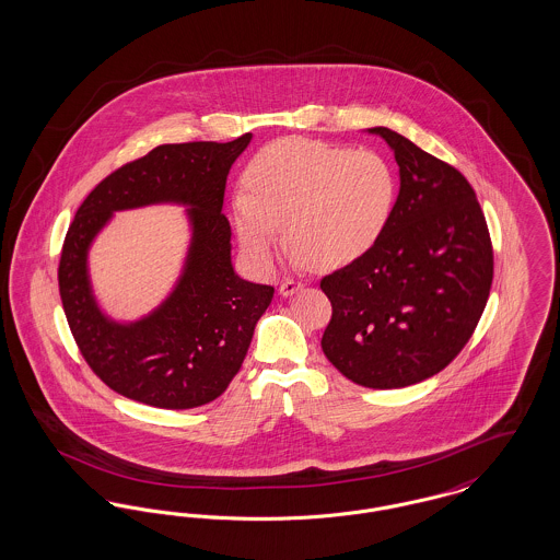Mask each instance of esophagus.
I'll use <instances>...</instances> for the list:
<instances>
[{
	"label": "esophagus",
	"mask_w": 560,
	"mask_h": 560,
	"mask_svg": "<svg viewBox=\"0 0 560 560\" xmlns=\"http://www.w3.org/2000/svg\"><path fill=\"white\" fill-rule=\"evenodd\" d=\"M302 288H304V285H302L300 281H293V279H288V281H283V283H281V288H279V293L288 298V295H293V293L300 292Z\"/></svg>",
	"instance_id": "1"
}]
</instances>
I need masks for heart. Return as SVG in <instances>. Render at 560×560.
I'll return each mask as SVG.
<instances>
[{"mask_svg":"<svg viewBox=\"0 0 560 560\" xmlns=\"http://www.w3.org/2000/svg\"><path fill=\"white\" fill-rule=\"evenodd\" d=\"M233 197V224L254 267L272 265L281 222L295 265H352L384 237L399 195L397 170L382 153L320 140L285 138L245 170Z\"/></svg>","mask_w":560,"mask_h":560,"instance_id":"heart-1","label":"heart"}]
</instances>
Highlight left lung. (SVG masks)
Masks as SVG:
<instances>
[{"instance_id":"left-lung-1","label":"left lung","mask_w":560,"mask_h":560,"mask_svg":"<svg viewBox=\"0 0 560 560\" xmlns=\"http://www.w3.org/2000/svg\"><path fill=\"white\" fill-rule=\"evenodd\" d=\"M399 165V197L384 237L320 281L331 320L320 348L365 388H405L445 370L485 311L493 252L468 180L405 136L370 128Z\"/></svg>"}]
</instances>
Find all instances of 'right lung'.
I'll return each instance as SVG.
<instances>
[{
	"label": "right lung",
	"mask_w": 560,
	"mask_h": 560,
	"mask_svg": "<svg viewBox=\"0 0 560 560\" xmlns=\"http://www.w3.org/2000/svg\"><path fill=\"white\" fill-rule=\"evenodd\" d=\"M249 140L252 133H243L231 142L155 147L115 170L75 213L60 254V300L83 359L115 393L161 409H190L218 399L240 372L275 293L235 272L231 224L222 213L229 170ZM160 202L188 208L191 240L182 277L151 314L113 320L91 290L89 247L113 212Z\"/></svg>",
	"instance_id": "1"
}]
</instances>
